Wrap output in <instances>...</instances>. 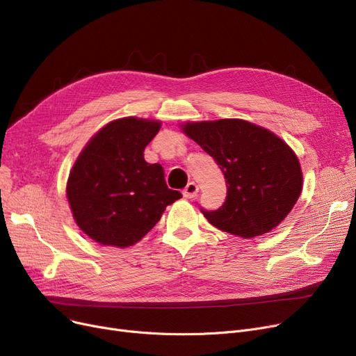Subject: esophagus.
<instances>
[{
  "instance_id": "obj_1",
  "label": "esophagus",
  "mask_w": 356,
  "mask_h": 356,
  "mask_svg": "<svg viewBox=\"0 0 356 356\" xmlns=\"http://www.w3.org/2000/svg\"><path fill=\"white\" fill-rule=\"evenodd\" d=\"M197 192H199V186L195 181H189L183 191V196L186 199H193L197 195Z\"/></svg>"
}]
</instances>
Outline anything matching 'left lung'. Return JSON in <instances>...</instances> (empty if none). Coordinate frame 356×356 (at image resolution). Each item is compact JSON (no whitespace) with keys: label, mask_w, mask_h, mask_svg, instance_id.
Returning a JSON list of instances; mask_svg holds the SVG:
<instances>
[{"label":"left lung","mask_w":356,"mask_h":356,"mask_svg":"<svg viewBox=\"0 0 356 356\" xmlns=\"http://www.w3.org/2000/svg\"><path fill=\"white\" fill-rule=\"evenodd\" d=\"M181 131L215 159L227 179V200L203 211L213 227L255 238L283 222L303 189V173L293 149L270 129L227 118L186 122Z\"/></svg>","instance_id":"obj_1"}]
</instances>
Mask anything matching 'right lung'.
<instances>
[{
    "mask_svg": "<svg viewBox=\"0 0 356 356\" xmlns=\"http://www.w3.org/2000/svg\"><path fill=\"white\" fill-rule=\"evenodd\" d=\"M161 122L125 117L108 122L81 152L69 173L66 196L76 225L101 245L127 248L181 197L167 188L163 167L144 160Z\"/></svg>",
    "mask_w": 356,
    "mask_h": 356,
    "instance_id": "1",
    "label": "right lung"
}]
</instances>
